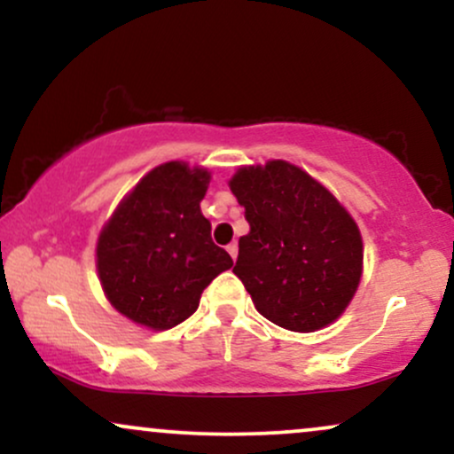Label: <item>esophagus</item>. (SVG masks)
Returning <instances> with one entry per match:
<instances>
[{
    "instance_id": "esophagus-1",
    "label": "esophagus",
    "mask_w": 454,
    "mask_h": 454,
    "mask_svg": "<svg viewBox=\"0 0 454 454\" xmlns=\"http://www.w3.org/2000/svg\"><path fill=\"white\" fill-rule=\"evenodd\" d=\"M228 254H231V258L232 260H237V254H239V247H237V243H231V245H228Z\"/></svg>"
}]
</instances>
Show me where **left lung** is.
<instances>
[{"instance_id":"obj_1","label":"left lung","mask_w":454,"mask_h":454,"mask_svg":"<svg viewBox=\"0 0 454 454\" xmlns=\"http://www.w3.org/2000/svg\"><path fill=\"white\" fill-rule=\"evenodd\" d=\"M231 190L249 223L232 270L260 314L296 333L337 320L363 270L361 232L350 213L281 160L239 168Z\"/></svg>"}]
</instances>
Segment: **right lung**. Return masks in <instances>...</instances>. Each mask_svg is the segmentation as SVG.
<instances>
[{
	"instance_id": "add662e5",
	"label": "right lung",
	"mask_w": 454,
	"mask_h": 454,
	"mask_svg": "<svg viewBox=\"0 0 454 454\" xmlns=\"http://www.w3.org/2000/svg\"><path fill=\"white\" fill-rule=\"evenodd\" d=\"M211 175L168 161L140 179L98 239V275L111 305L137 325L166 331L187 320L200 294L232 267L211 241L200 200Z\"/></svg>"
}]
</instances>
